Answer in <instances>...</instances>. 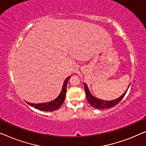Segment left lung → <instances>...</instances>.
Masks as SVG:
<instances>
[{
	"label": "left lung",
	"mask_w": 146,
	"mask_h": 146,
	"mask_svg": "<svg viewBox=\"0 0 146 146\" xmlns=\"http://www.w3.org/2000/svg\"><path fill=\"white\" fill-rule=\"evenodd\" d=\"M84 92H85L87 100H88V102H89V104H90L93 108H96V109H101V110L106 109V108H110L117 105V104L121 102V100L123 98V97L125 96V95L127 92V90L125 92V93L121 96L118 98L113 100L105 101L93 96L90 94L88 86H87V85L85 83H84ZM129 86L128 87V89L129 88Z\"/></svg>",
	"instance_id": "1"
}]
</instances>
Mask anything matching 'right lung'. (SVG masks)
I'll use <instances>...</instances> for the list:
<instances>
[{
    "label": "right lung",
    "mask_w": 146,
    "mask_h": 146,
    "mask_svg": "<svg viewBox=\"0 0 146 146\" xmlns=\"http://www.w3.org/2000/svg\"><path fill=\"white\" fill-rule=\"evenodd\" d=\"M70 77H70H68L65 80L64 84H63L62 92H60V95L55 100H54L53 101L42 104H32L27 102H26V103H27V104H29L31 107H34L35 108L38 109V110L44 111H52L57 110L58 109L60 108V106L62 105V104L64 103L65 98H66L67 84L69 79H70Z\"/></svg>",
    "instance_id": "add662e5"
}]
</instances>
